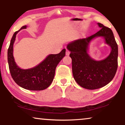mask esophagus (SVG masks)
I'll return each instance as SVG.
<instances>
[{
	"instance_id": "34e87169",
	"label": "esophagus",
	"mask_w": 125,
	"mask_h": 125,
	"mask_svg": "<svg viewBox=\"0 0 125 125\" xmlns=\"http://www.w3.org/2000/svg\"><path fill=\"white\" fill-rule=\"evenodd\" d=\"M70 51L68 50H66V55L67 56H68V55H70Z\"/></svg>"
}]
</instances>
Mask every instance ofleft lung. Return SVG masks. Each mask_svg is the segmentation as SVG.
Wrapping results in <instances>:
<instances>
[{
	"label": "left lung",
	"instance_id": "1",
	"mask_svg": "<svg viewBox=\"0 0 125 125\" xmlns=\"http://www.w3.org/2000/svg\"><path fill=\"white\" fill-rule=\"evenodd\" d=\"M97 24L101 29L97 33L85 38L75 40L67 46L70 51L74 79L81 87L88 89L100 88L109 83L118 67V45L113 31L103 24L99 22ZM100 36L105 38L112 51L106 59L96 61L89 57L87 49L91 40Z\"/></svg>",
	"mask_w": 125,
	"mask_h": 125
}]
</instances>
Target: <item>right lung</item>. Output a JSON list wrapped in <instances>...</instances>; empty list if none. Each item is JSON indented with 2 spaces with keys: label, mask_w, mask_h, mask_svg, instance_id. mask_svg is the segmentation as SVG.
Masks as SVG:
<instances>
[{
  "label": "right lung",
  "mask_w": 125,
  "mask_h": 125,
  "mask_svg": "<svg viewBox=\"0 0 125 125\" xmlns=\"http://www.w3.org/2000/svg\"><path fill=\"white\" fill-rule=\"evenodd\" d=\"M26 28L27 26H22L20 30ZM19 31L13 34L8 49V62L10 75L16 83L24 89L31 91L43 90L49 87L53 80L55 68L65 56L66 49H63L59 54L48 55L43 62L34 67L27 70L21 69L16 64L13 56V45L16 35Z\"/></svg>",
  "instance_id": "1"
}]
</instances>
